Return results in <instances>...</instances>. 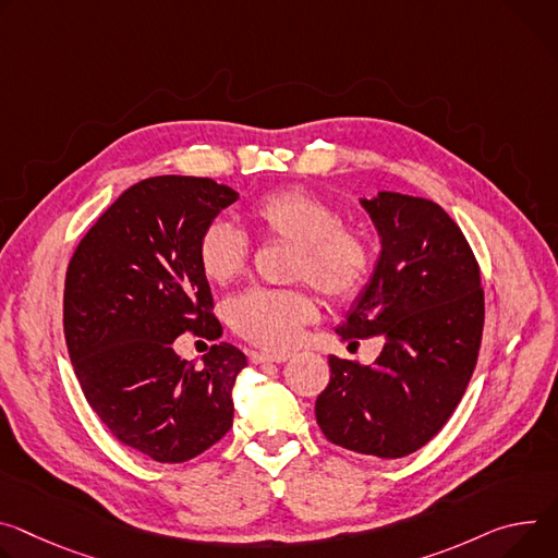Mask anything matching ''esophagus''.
Masks as SVG:
<instances>
[{
  "label": "esophagus",
  "instance_id": "esophagus-1",
  "mask_svg": "<svg viewBox=\"0 0 558 558\" xmlns=\"http://www.w3.org/2000/svg\"><path fill=\"white\" fill-rule=\"evenodd\" d=\"M289 353H251V363H287Z\"/></svg>",
  "mask_w": 558,
  "mask_h": 558
}]
</instances>
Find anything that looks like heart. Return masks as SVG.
Returning a JSON list of instances; mask_svg holds the SVG:
<instances>
[{"instance_id":"heart-1","label":"heart","mask_w":558,"mask_h":558,"mask_svg":"<svg viewBox=\"0 0 558 558\" xmlns=\"http://www.w3.org/2000/svg\"><path fill=\"white\" fill-rule=\"evenodd\" d=\"M263 235L293 244L289 276L307 280L329 300H349L361 291L372 269L365 235L342 227L338 209L307 189L291 186L263 195L246 211ZM248 260L246 235L214 220L197 240V263L214 284L238 278ZM316 318V302L300 289H248L229 305L231 327L265 349H289L302 327Z\"/></svg>"}]
</instances>
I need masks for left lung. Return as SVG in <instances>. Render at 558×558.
<instances>
[{
  "mask_svg": "<svg viewBox=\"0 0 558 558\" xmlns=\"http://www.w3.org/2000/svg\"><path fill=\"white\" fill-rule=\"evenodd\" d=\"M361 205L380 253L336 333L349 344L380 336L383 351L369 367L329 359L316 421L333 445L400 459L429 442L465 393L485 318L481 271L436 202L380 191Z\"/></svg>",
  "mask_w": 558,
  "mask_h": 558,
  "instance_id": "obj_1",
  "label": "left lung"
}]
</instances>
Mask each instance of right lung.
<instances>
[{
    "instance_id": "right-lung-1",
    "label": "right lung",
    "mask_w": 558,
    "mask_h": 558,
    "mask_svg": "<svg viewBox=\"0 0 558 558\" xmlns=\"http://www.w3.org/2000/svg\"><path fill=\"white\" fill-rule=\"evenodd\" d=\"M238 197L209 178H146L90 227L69 263L64 336L82 391L120 442L158 463L195 459L233 423L244 353L220 342L195 365L173 342L184 331H222L197 240Z\"/></svg>"
}]
</instances>
